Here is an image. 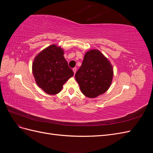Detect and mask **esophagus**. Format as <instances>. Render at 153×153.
<instances>
[{
	"label": "esophagus",
	"mask_w": 153,
	"mask_h": 153,
	"mask_svg": "<svg viewBox=\"0 0 153 153\" xmlns=\"http://www.w3.org/2000/svg\"><path fill=\"white\" fill-rule=\"evenodd\" d=\"M73 72H74V74H75L76 72V68H74L73 69Z\"/></svg>",
	"instance_id": "34e87169"
}]
</instances>
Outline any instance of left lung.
Instances as JSON below:
<instances>
[{
    "mask_svg": "<svg viewBox=\"0 0 153 153\" xmlns=\"http://www.w3.org/2000/svg\"><path fill=\"white\" fill-rule=\"evenodd\" d=\"M110 61L98 50L87 52L82 66L75 74V79L82 92L90 98H96L107 91L113 78Z\"/></svg>",
    "mask_w": 153,
    "mask_h": 153,
    "instance_id": "1",
    "label": "left lung"
}]
</instances>
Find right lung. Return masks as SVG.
Returning a JSON list of instances; mask_svg holds the SVG:
<instances>
[{
    "instance_id": "add662e5",
    "label": "right lung",
    "mask_w": 153,
    "mask_h": 153,
    "mask_svg": "<svg viewBox=\"0 0 153 153\" xmlns=\"http://www.w3.org/2000/svg\"><path fill=\"white\" fill-rule=\"evenodd\" d=\"M64 50L52 45L38 54L32 64V73L38 85L46 93L56 94L74 73L64 57Z\"/></svg>"
}]
</instances>
